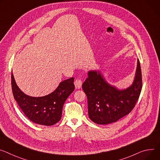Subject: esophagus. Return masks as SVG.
Masks as SVG:
<instances>
[{"mask_svg": "<svg viewBox=\"0 0 160 160\" xmlns=\"http://www.w3.org/2000/svg\"><path fill=\"white\" fill-rule=\"evenodd\" d=\"M75 88L77 89H80L82 88V82L80 79H77L75 81Z\"/></svg>", "mask_w": 160, "mask_h": 160, "instance_id": "34e87169", "label": "esophagus"}]
</instances>
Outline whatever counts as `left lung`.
Masks as SVG:
<instances>
[{"mask_svg": "<svg viewBox=\"0 0 160 160\" xmlns=\"http://www.w3.org/2000/svg\"><path fill=\"white\" fill-rule=\"evenodd\" d=\"M88 74L82 89L88 97L89 117L92 122L103 125L115 122L135 107L142 86L138 59L133 82L124 89L108 83L100 71H89Z\"/></svg>", "mask_w": 160, "mask_h": 160, "instance_id": "1", "label": "left lung"}]
</instances>
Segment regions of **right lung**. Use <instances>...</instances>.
Instances as JSON below:
<instances>
[{"instance_id":"add662e5","label":"right lung","mask_w":160,"mask_h":160,"mask_svg":"<svg viewBox=\"0 0 160 160\" xmlns=\"http://www.w3.org/2000/svg\"><path fill=\"white\" fill-rule=\"evenodd\" d=\"M73 82L74 78H70L61 82L52 93L42 97H32L19 89L11 72V87L14 99L26 117L40 125L52 126L61 120L64 102L75 89Z\"/></svg>"}]
</instances>
